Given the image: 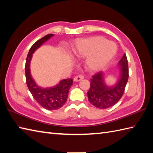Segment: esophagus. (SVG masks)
<instances>
[{
	"mask_svg": "<svg viewBox=\"0 0 153 153\" xmlns=\"http://www.w3.org/2000/svg\"><path fill=\"white\" fill-rule=\"evenodd\" d=\"M83 78H84V76H83V75H78V76H77L74 77V81L76 82H79V81L82 80Z\"/></svg>",
	"mask_w": 153,
	"mask_h": 153,
	"instance_id": "1",
	"label": "esophagus"
}]
</instances>
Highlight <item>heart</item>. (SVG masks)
<instances>
[{
  "label": "heart",
  "mask_w": 153,
  "mask_h": 153,
  "mask_svg": "<svg viewBox=\"0 0 153 153\" xmlns=\"http://www.w3.org/2000/svg\"><path fill=\"white\" fill-rule=\"evenodd\" d=\"M116 45L102 37H93L76 42L74 50L77 58L87 57L86 65L91 70H99L105 68L114 56Z\"/></svg>",
  "instance_id": "heart-1"
}]
</instances>
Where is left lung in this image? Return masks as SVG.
<instances>
[{"label":"left lung","mask_w":153,"mask_h":153,"mask_svg":"<svg viewBox=\"0 0 153 153\" xmlns=\"http://www.w3.org/2000/svg\"><path fill=\"white\" fill-rule=\"evenodd\" d=\"M119 65L121 66V76L115 86L108 87L105 85L101 71L92 76L87 96L89 101L94 106L102 109L108 108L116 105L122 98L129 77L128 62L126 54L120 60Z\"/></svg>","instance_id":"8db88e82"}]
</instances>
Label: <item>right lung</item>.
Masks as SVG:
<instances>
[{"mask_svg":"<svg viewBox=\"0 0 153 153\" xmlns=\"http://www.w3.org/2000/svg\"><path fill=\"white\" fill-rule=\"evenodd\" d=\"M53 35V34L45 35L32 45L27 56L25 67L27 85L32 96L42 107L49 110H57L66 103L69 90L73 84V79L69 78L62 80L60 83L55 87L43 89L37 86L34 80L32 79L30 70L32 54L37 48Z\"/></svg>","mask_w":153,"mask_h":153,"instance_id":"right-lung-1","label":"right lung"}]
</instances>
